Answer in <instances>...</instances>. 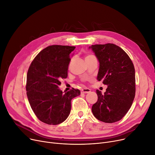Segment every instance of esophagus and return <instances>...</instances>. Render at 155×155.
<instances>
[{
    "label": "esophagus",
    "instance_id": "obj_1",
    "mask_svg": "<svg viewBox=\"0 0 155 155\" xmlns=\"http://www.w3.org/2000/svg\"><path fill=\"white\" fill-rule=\"evenodd\" d=\"M90 92H91V89H82V91H81V92H82V93H84V94L89 93Z\"/></svg>",
    "mask_w": 155,
    "mask_h": 155
}]
</instances>
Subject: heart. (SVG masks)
I'll return each mask as SVG.
<instances>
[{
  "mask_svg": "<svg viewBox=\"0 0 155 155\" xmlns=\"http://www.w3.org/2000/svg\"><path fill=\"white\" fill-rule=\"evenodd\" d=\"M91 56H92V55H88L87 56H86V58H89V57H91Z\"/></svg>",
  "mask_w": 155,
  "mask_h": 155,
  "instance_id": "1",
  "label": "heart"
}]
</instances>
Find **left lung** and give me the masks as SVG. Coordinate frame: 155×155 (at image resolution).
<instances>
[{
  "label": "left lung",
  "mask_w": 155,
  "mask_h": 155,
  "mask_svg": "<svg viewBox=\"0 0 155 155\" xmlns=\"http://www.w3.org/2000/svg\"><path fill=\"white\" fill-rule=\"evenodd\" d=\"M99 62L98 81L107 85L102 94L97 90V102L92 107L94 116L105 123L122 119L129 110L135 97V69L127 54L113 44L89 47Z\"/></svg>",
  "instance_id": "left-lung-1"
}]
</instances>
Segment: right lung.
Segmentation results:
<instances>
[{
	"label": "right lung",
	"mask_w": 155,
	"mask_h": 155,
	"mask_svg": "<svg viewBox=\"0 0 155 155\" xmlns=\"http://www.w3.org/2000/svg\"><path fill=\"white\" fill-rule=\"evenodd\" d=\"M74 46L53 45L40 51L27 73L26 90L32 110L41 122L58 125L68 118L71 101L80 94L78 89L63 92L60 80L68 77Z\"/></svg>",
	"instance_id": "obj_1"
}]
</instances>
